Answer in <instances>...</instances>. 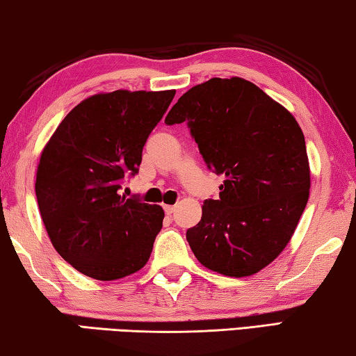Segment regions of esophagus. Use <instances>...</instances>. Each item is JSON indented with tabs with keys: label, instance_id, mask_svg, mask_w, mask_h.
Wrapping results in <instances>:
<instances>
[{
	"label": "esophagus",
	"instance_id": "34e87169",
	"mask_svg": "<svg viewBox=\"0 0 356 356\" xmlns=\"http://www.w3.org/2000/svg\"><path fill=\"white\" fill-rule=\"evenodd\" d=\"M163 210H165L167 215H172L175 212V205H163Z\"/></svg>",
	"mask_w": 356,
	"mask_h": 356
}]
</instances>
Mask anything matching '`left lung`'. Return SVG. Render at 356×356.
<instances>
[{
  "instance_id": "1",
  "label": "left lung",
  "mask_w": 356,
  "mask_h": 356,
  "mask_svg": "<svg viewBox=\"0 0 356 356\" xmlns=\"http://www.w3.org/2000/svg\"><path fill=\"white\" fill-rule=\"evenodd\" d=\"M188 122L204 162L223 175L186 239L195 259L231 277L250 276L289 244L310 195L305 138L296 118L239 76L210 79L179 97L167 125Z\"/></svg>"
}]
</instances>
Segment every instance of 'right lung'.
Returning a JSON list of instances; mask_svg holds the SVG:
<instances>
[{
    "mask_svg": "<svg viewBox=\"0 0 356 356\" xmlns=\"http://www.w3.org/2000/svg\"><path fill=\"white\" fill-rule=\"evenodd\" d=\"M175 90L97 92L76 104L46 143L37 168L38 209L54 249L92 280L140 271L162 228L161 205L118 194Z\"/></svg>",
    "mask_w": 356,
    "mask_h": 356,
    "instance_id": "obj_1",
    "label": "right lung"
}]
</instances>
